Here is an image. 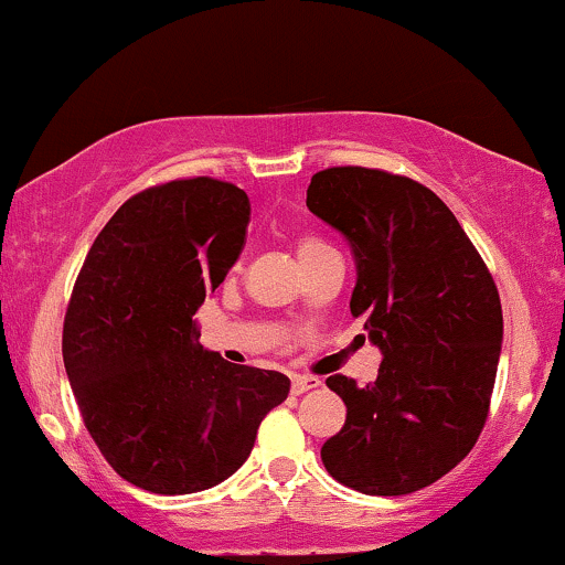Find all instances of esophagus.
<instances>
[{"label":"esophagus","instance_id":"esophagus-1","mask_svg":"<svg viewBox=\"0 0 565 565\" xmlns=\"http://www.w3.org/2000/svg\"><path fill=\"white\" fill-rule=\"evenodd\" d=\"M321 380L319 377H310V374H295L291 377V393L300 395L305 391H313V387H319Z\"/></svg>","mask_w":565,"mask_h":565}]
</instances>
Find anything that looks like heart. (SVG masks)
Here are the masks:
<instances>
[{
    "mask_svg": "<svg viewBox=\"0 0 565 565\" xmlns=\"http://www.w3.org/2000/svg\"><path fill=\"white\" fill-rule=\"evenodd\" d=\"M321 249H327V244L316 236H300V242H297V255H300V260L316 255V252H321Z\"/></svg>",
    "mask_w": 565,
    "mask_h": 565,
    "instance_id": "b5f03b06",
    "label": "heart"
}]
</instances>
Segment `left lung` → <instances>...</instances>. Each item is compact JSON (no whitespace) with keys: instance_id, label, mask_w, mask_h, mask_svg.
Segmentation results:
<instances>
[{"instance_id":"8db88e82","label":"left lung","mask_w":565,"mask_h":565,"mask_svg":"<svg viewBox=\"0 0 565 565\" xmlns=\"http://www.w3.org/2000/svg\"><path fill=\"white\" fill-rule=\"evenodd\" d=\"M305 204L350 242V313L382 350L374 382L327 380L348 417L321 446L323 468L361 494H412L457 468L489 417L497 284L449 206L404 174L329 167L310 178Z\"/></svg>"}]
</instances>
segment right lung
Returning a JSON list of instances; mask_svg holds the SVG:
<instances>
[{
    "label": "right lung",
    "mask_w": 565,
    "mask_h": 565,
    "mask_svg": "<svg viewBox=\"0 0 565 565\" xmlns=\"http://www.w3.org/2000/svg\"><path fill=\"white\" fill-rule=\"evenodd\" d=\"M249 199L215 178L135 193L97 233L63 321L84 427L125 481L193 494L236 472L289 377L206 353L193 316L242 255Z\"/></svg>",
    "instance_id": "1"
}]
</instances>
